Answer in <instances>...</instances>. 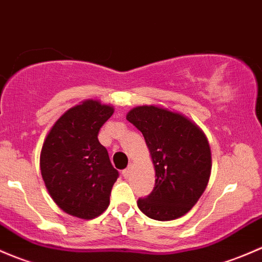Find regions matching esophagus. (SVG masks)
Returning a JSON list of instances; mask_svg holds the SVG:
<instances>
[{
    "label": "esophagus",
    "instance_id": "34e87169",
    "mask_svg": "<svg viewBox=\"0 0 262 262\" xmlns=\"http://www.w3.org/2000/svg\"><path fill=\"white\" fill-rule=\"evenodd\" d=\"M130 172H131V169H130V168L125 169V170L122 171V175H123V178H128V177H130Z\"/></svg>",
    "mask_w": 262,
    "mask_h": 262
}]
</instances>
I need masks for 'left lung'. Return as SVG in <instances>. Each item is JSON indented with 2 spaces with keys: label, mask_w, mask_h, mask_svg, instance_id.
<instances>
[{
  "label": "left lung",
  "mask_w": 262,
  "mask_h": 262,
  "mask_svg": "<svg viewBox=\"0 0 262 262\" xmlns=\"http://www.w3.org/2000/svg\"><path fill=\"white\" fill-rule=\"evenodd\" d=\"M144 135L155 169V187L137 201L156 221H172L193 208L208 184L212 154L206 134L183 113L158 104L134 107L126 115Z\"/></svg>",
  "instance_id": "1"
}]
</instances>
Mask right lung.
Returning <instances> with one entry per match:
<instances>
[{"mask_svg": "<svg viewBox=\"0 0 262 262\" xmlns=\"http://www.w3.org/2000/svg\"><path fill=\"white\" fill-rule=\"evenodd\" d=\"M113 112L111 104L85 99L64 112L44 140L42 180L56 206L73 217L93 220L110 206L118 171L97 136Z\"/></svg>", "mask_w": 262, "mask_h": 262, "instance_id": "add662e5", "label": "right lung"}]
</instances>
